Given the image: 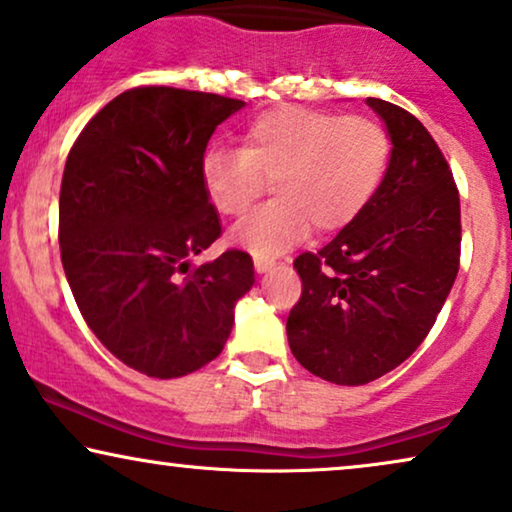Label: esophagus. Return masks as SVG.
<instances>
[{
    "label": "esophagus",
    "instance_id": "esophagus-1",
    "mask_svg": "<svg viewBox=\"0 0 512 512\" xmlns=\"http://www.w3.org/2000/svg\"><path fill=\"white\" fill-rule=\"evenodd\" d=\"M254 268L258 275H265V272H270L275 268V261H268V258H254Z\"/></svg>",
    "mask_w": 512,
    "mask_h": 512
}]
</instances>
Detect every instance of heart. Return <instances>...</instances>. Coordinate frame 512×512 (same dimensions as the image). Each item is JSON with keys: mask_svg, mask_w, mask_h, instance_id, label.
Returning a JSON list of instances; mask_svg holds the SVG:
<instances>
[{"mask_svg": "<svg viewBox=\"0 0 512 512\" xmlns=\"http://www.w3.org/2000/svg\"><path fill=\"white\" fill-rule=\"evenodd\" d=\"M388 131L369 117H341L280 105L251 119L242 148H209L199 164L202 188L221 216H240L272 183L270 204L242 218L228 240L256 258L280 256L313 230L353 223L388 174Z\"/></svg>", "mask_w": 512, "mask_h": 512, "instance_id": "obj_1", "label": "heart"}]
</instances>
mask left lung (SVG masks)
I'll use <instances>...</instances> for the list:
<instances>
[{"label":"left lung","instance_id":"obj_1","mask_svg":"<svg viewBox=\"0 0 512 512\" xmlns=\"http://www.w3.org/2000/svg\"><path fill=\"white\" fill-rule=\"evenodd\" d=\"M393 155L371 204L294 268L303 294L287 320L289 348L338 386L376 381L414 353L440 315L461 256V204L447 159L407 110L367 98Z\"/></svg>","mask_w":512,"mask_h":512}]
</instances>
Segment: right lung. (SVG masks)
Segmentation results:
<instances>
[{
    "label": "right lung",
    "mask_w": 512,
    "mask_h": 512,
    "mask_svg": "<svg viewBox=\"0 0 512 512\" xmlns=\"http://www.w3.org/2000/svg\"><path fill=\"white\" fill-rule=\"evenodd\" d=\"M244 105L171 86L124 91L65 162L58 240L72 296L98 341L145 376L216 360L256 282L237 249L190 270L221 235L199 164L216 126Z\"/></svg>",
    "instance_id": "add662e5"
}]
</instances>
